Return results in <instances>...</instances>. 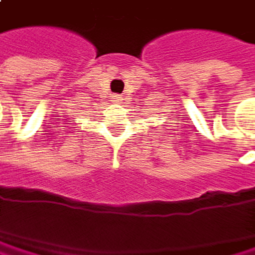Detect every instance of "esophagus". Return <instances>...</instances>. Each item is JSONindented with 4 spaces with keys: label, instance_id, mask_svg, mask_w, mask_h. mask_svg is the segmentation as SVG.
I'll list each match as a JSON object with an SVG mask.
<instances>
[{
    "label": "esophagus",
    "instance_id": "obj_1",
    "mask_svg": "<svg viewBox=\"0 0 255 255\" xmlns=\"http://www.w3.org/2000/svg\"><path fill=\"white\" fill-rule=\"evenodd\" d=\"M111 99H112V102H114V103H120V102L123 100V97H121V96H118V94H114Z\"/></svg>",
    "mask_w": 255,
    "mask_h": 255
}]
</instances>
